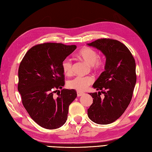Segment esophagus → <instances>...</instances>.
<instances>
[{
  "instance_id": "1",
  "label": "esophagus",
  "mask_w": 152,
  "mask_h": 152,
  "mask_svg": "<svg viewBox=\"0 0 152 152\" xmlns=\"http://www.w3.org/2000/svg\"><path fill=\"white\" fill-rule=\"evenodd\" d=\"M77 96H78V97L81 96H83V95H84V94H85V93L81 92H79V91H77Z\"/></svg>"
}]
</instances>
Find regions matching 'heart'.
<instances>
[{
  "instance_id": "obj_1",
  "label": "heart",
  "mask_w": 152,
  "mask_h": 152,
  "mask_svg": "<svg viewBox=\"0 0 152 152\" xmlns=\"http://www.w3.org/2000/svg\"><path fill=\"white\" fill-rule=\"evenodd\" d=\"M77 55L91 66L95 71L102 70L105 66V60L102 56L98 55L97 50L89 47H84L78 52ZM62 69L66 75L69 76L72 73V62L69 58H66L62 62ZM94 81L92 76L76 77L68 80L67 86L70 89L78 90L79 92L86 90Z\"/></svg>"
}]
</instances>
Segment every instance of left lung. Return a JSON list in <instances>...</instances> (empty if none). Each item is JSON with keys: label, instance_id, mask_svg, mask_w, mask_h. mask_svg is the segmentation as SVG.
<instances>
[{"label": "left lung", "instance_id": "left-lung-1", "mask_svg": "<svg viewBox=\"0 0 152 152\" xmlns=\"http://www.w3.org/2000/svg\"><path fill=\"white\" fill-rule=\"evenodd\" d=\"M88 45L106 56L105 70L93 85L101 92L90 94L94 99L88 116L96 124H109L122 115L132 99L137 81L135 60L129 49L116 39L101 38ZM102 93L103 99L100 96Z\"/></svg>", "mask_w": 152, "mask_h": 152}]
</instances>
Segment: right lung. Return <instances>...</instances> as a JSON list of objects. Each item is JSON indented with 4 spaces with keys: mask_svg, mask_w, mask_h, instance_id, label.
<instances>
[{
    "mask_svg": "<svg viewBox=\"0 0 152 152\" xmlns=\"http://www.w3.org/2000/svg\"><path fill=\"white\" fill-rule=\"evenodd\" d=\"M76 48L75 45L40 43L30 48L20 63L18 89L22 103L32 119L45 129H56L66 123L69 104L77 97L75 90L62 89V69L63 60ZM58 89L61 92L56 97Z\"/></svg>",
    "mask_w": 152,
    "mask_h": 152,
    "instance_id": "right-lung-1",
    "label": "right lung"
}]
</instances>
